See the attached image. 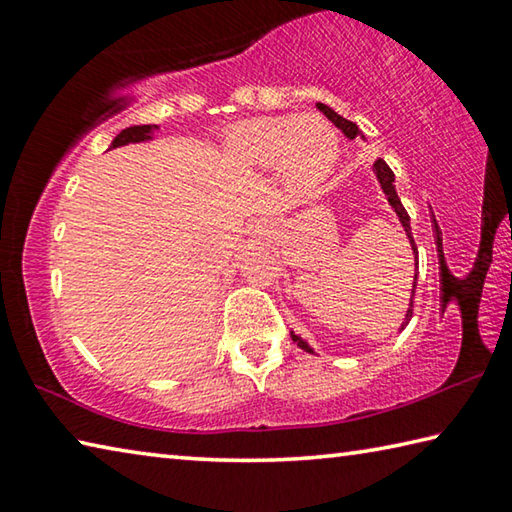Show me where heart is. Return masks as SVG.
<instances>
[{
    "instance_id": "1",
    "label": "heart",
    "mask_w": 512,
    "mask_h": 512,
    "mask_svg": "<svg viewBox=\"0 0 512 512\" xmlns=\"http://www.w3.org/2000/svg\"><path fill=\"white\" fill-rule=\"evenodd\" d=\"M230 153L244 169H275L291 194L311 196L334 173L341 146L325 119L287 115L239 124L230 133Z\"/></svg>"
}]
</instances>
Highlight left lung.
Here are the masks:
<instances>
[{"label":"left lung","instance_id":"8db88e82","mask_svg":"<svg viewBox=\"0 0 512 512\" xmlns=\"http://www.w3.org/2000/svg\"><path fill=\"white\" fill-rule=\"evenodd\" d=\"M316 106H318V110L323 112V115H325L329 121H332V124H334L336 128H339V131H343V135L348 137V140H354V137H361V140H366V135H363V133L359 131V126L354 124V121L341 117L339 112L332 110L329 106H325V103H316ZM372 173H375L377 183H379V187H381V192H384L388 205L393 207V212L397 214V219H400V223H402V228H404V232H406V239H409L411 250H413L415 268H418V248H415V241H413V235H411V219H409V214H406V210H404L400 196H397V192H395V173L391 171V167H388V164H386L384 160H377L375 164H372ZM415 287H418V275H413L411 302H409V309H406V316H404L402 325H400V332H402V329H404L406 325H409V320H411V316H413V296H415ZM291 339H293V343L298 345L300 350L314 354V348H311V345H309L305 339H302V336H298L296 332H291Z\"/></svg>","mask_w":512,"mask_h":512}]
</instances>
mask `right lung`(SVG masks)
<instances>
[{
    "instance_id": "right-lung-1",
    "label": "right lung",
    "mask_w": 512,
    "mask_h": 512,
    "mask_svg": "<svg viewBox=\"0 0 512 512\" xmlns=\"http://www.w3.org/2000/svg\"><path fill=\"white\" fill-rule=\"evenodd\" d=\"M155 131H158V126L155 124L128 126L115 137V140H112L110 149H117V146H126V144H137V142H149V140H153Z\"/></svg>"
}]
</instances>
